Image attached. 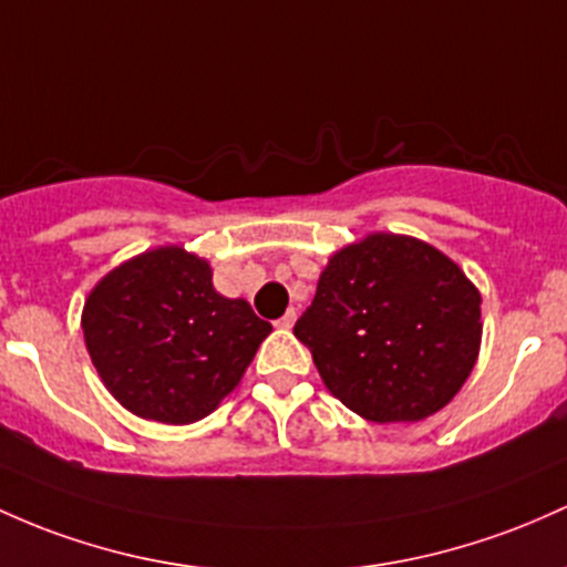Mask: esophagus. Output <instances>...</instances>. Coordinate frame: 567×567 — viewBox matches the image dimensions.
<instances>
[{"instance_id": "1", "label": "esophagus", "mask_w": 567, "mask_h": 567, "mask_svg": "<svg viewBox=\"0 0 567 567\" xmlns=\"http://www.w3.org/2000/svg\"><path fill=\"white\" fill-rule=\"evenodd\" d=\"M293 322H296V309H288V312L279 317V320L274 322V326L282 328V331H290V328H293Z\"/></svg>"}]
</instances>
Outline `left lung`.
<instances>
[{"mask_svg": "<svg viewBox=\"0 0 567 567\" xmlns=\"http://www.w3.org/2000/svg\"><path fill=\"white\" fill-rule=\"evenodd\" d=\"M478 290L425 241L374 234L336 252L296 339L331 393L371 422L444 409L476 363Z\"/></svg>", "mask_w": 567, "mask_h": 567, "instance_id": "left-lung-1", "label": "left lung"}]
</instances>
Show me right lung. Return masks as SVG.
Returning a JSON list of instances; mask_svg holds the SVG:
<instances>
[{
    "label": "right lung",
    "instance_id": "obj_1",
    "mask_svg": "<svg viewBox=\"0 0 567 567\" xmlns=\"http://www.w3.org/2000/svg\"><path fill=\"white\" fill-rule=\"evenodd\" d=\"M91 360L128 412L166 425L207 416L271 326L215 290L207 260L161 247L110 271L83 309Z\"/></svg>",
    "mask_w": 567,
    "mask_h": 567
}]
</instances>
